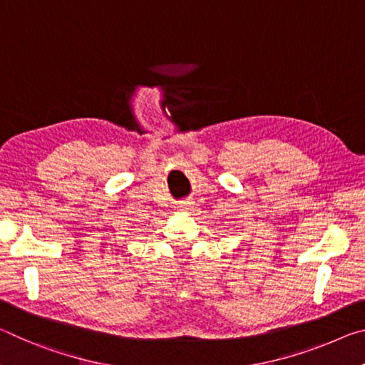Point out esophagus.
Masks as SVG:
<instances>
[{"instance_id":"34e87169","label":"esophagus","mask_w":365,"mask_h":365,"mask_svg":"<svg viewBox=\"0 0 365 365\" xmlns=\"http://www.w3.org/2000/svg\"><path fill=\"white\" fill-rule=\"evenodd\" d=\"M179 208H181V210H184V212H187V210H190V208H192V204H190V202H184V204Z\"/></svg>"}]
</instances>
